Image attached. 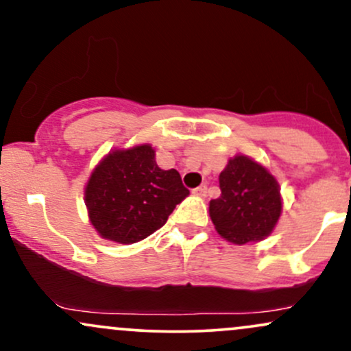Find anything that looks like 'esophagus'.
<instances>
[{
	"mask_svg": "<svg viewBox=\"0 0 351 351\" xmlns=\"http://www.w3.org/2000/svg\"><path fill=\"white\" fill-rule=\"evenodd\" d=\"M206 193H208V186H206V184H201V186L193 189V195L199 196V198H204V196H206Z\"/></svg>",
	"mask_w": 351,
	"mask_h": 351,
	"instance_id": "1",
	"label": "esophagus"
}]
</instances>
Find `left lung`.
I'll use <instances>...</instances> for the list:
<instances>
[{
  "mask_svg": "<svg viewBox=\"0 0 351 351\" xmlns=\"http://www.w3.org/2000/svg\"><path fill=\"white\" fill-rule=\"evenodd\" d=\"M221 196L209 201L216 231L234 244L267 237L282 213L280 189L267 168L244 155L231 158L219 175Z\"/></svg>",
  "mask_w": 351,
  "mask_h": 351,
  "instance_id": "1",
  "label": "left lung"
}]
</instances>
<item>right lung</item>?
<instances>
[{
	"label": "right lung",
	"instance_id": "obj_1",
	"mask_svg": "<svg viewBox=\"0 0 351 351\" xmlns=\"http://www.w3.org/2000/svg\"><path fill=\"white\" fill-rule=\"evenodd\" d=\"M84 195L92 226L104 239L134 244L162 228L189 191L178 171L156 165L152 145H136L108 153Z\"/></svg>",
	"mask_w": 351,
	"mask_h": 351
}]
</instances>
